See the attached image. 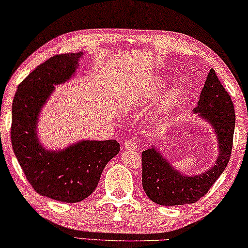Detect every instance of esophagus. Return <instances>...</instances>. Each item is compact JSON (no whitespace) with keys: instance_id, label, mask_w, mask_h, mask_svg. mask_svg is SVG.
Here are the masks:
<instances>
[{"instance_id":"obj_1","label":"esophagus","mask_w":248,"mask_h":248,"mask_svg":"<svg viewBox=\"0 0 248 248\" xmlns=\"http://www.w3.org/2000/svg\"><path fill=\"white\" fill-rule=\"evenodd\" d=\"M137 148H138V141H135L134 139H128V140L125 141L124 149H126V150H135Z\"/></svg>"}]
</instances>
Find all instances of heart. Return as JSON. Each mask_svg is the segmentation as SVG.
I'll use <instances>...</instances> for the list:
<instances>
[{
  "label": "heart",
  "mask_w": 248,
  "mask_h": 248,
  "mask_svg": "<svg viewBox=\"0 0 248 248\" xmlns=\"http://www.w3.org/2000/svg\"><path fill=\"white\" fill-rule=\"evenodd\" d=\"M165 87V80H162L161 78H155L154 80L149 83V86L145 89L143 93V98H154L164 89ZM183 96H184V90L181 87L172 88L169 91H167L164 96L160 97V99L158 100L157 106L155 109V116L162 117L166 116L179 101L182 100Z\"/></svg>",
  "instance_id": "obj_1"
}]
</instances>
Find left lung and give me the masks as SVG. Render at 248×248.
<instances>
[{"mask_svg":"<svg viewBox=\"0 0 248 248\" xmlns=\"http://www.w3.org/2000/svg\"><path fill=\"white\" fill-rule=\"evenodd\" d=\"M210 123L218 140L216 165L200 175L181 174L158 149L142 152V186L152 202L160 205L191 204L204 196L228 165L235 131V109L215 70L206 77L198 106L193 109Z\"/></svg>","mask_w":248,"mask_h":248,"instance_id":"left-lung-1","label":"left lung"}]
</instances>
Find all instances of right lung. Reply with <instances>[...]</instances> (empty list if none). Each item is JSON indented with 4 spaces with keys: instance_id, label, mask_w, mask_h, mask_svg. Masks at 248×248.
I'll use <instances>...</instances> for the list:
<instances>
[{
    "instance_id": "1",
    "label": "right lung",
    "mask_w": 248,
    "mask_h": 248,
    "mask_svg": "<svg viewBox=\"0 0 248 248\" xmlns=\"http://www.w3.org/2000/svg\"><path fill=\"white\" fill-rule=\"evenodd\" d=\"M82 52L50 57L21 83L12 103L11 142L26 178L38 194L60 202L88 198L107 162L120 152L116 140H82L63 150H46L37 137L40 110L55 89L79 66Z\"/></svg>"
}]
</instances>
